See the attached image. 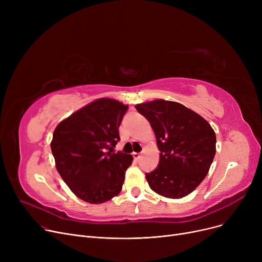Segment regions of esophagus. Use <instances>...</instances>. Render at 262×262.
<instances>
[{
	"label": "esophagus",
	"mask_w": 262,
	"mask_h": 262,
	"mask_svg": "<svg viewBox=\"0 0 262 262\" xmlns=\"http://www.w3.org/2000/svg\"><path fill=\"white\" fill-rule=\"evenodd\" d=\"M133 156H134V158H135L136 160H138V159L141 157V154H140V153H136V152H134V153H133Z\"/></svg>",
	"instance_id": "1"
}]
</instances>
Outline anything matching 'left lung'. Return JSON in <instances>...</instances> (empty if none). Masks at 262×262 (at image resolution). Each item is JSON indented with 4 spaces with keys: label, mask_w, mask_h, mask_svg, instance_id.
Segmentation results:
<instances>
[{
    "label": "left lung",
    "mask_w": 262,
    "mask_h": 262,
    "mask_svg": "<svg viewBox=\"0 0 262 262\" xmlns=\"http://www.w3.org/2000/svg\"><path fill=\"white\" fill-rule=\"evenodd\" d=\"M136 109L150 123L160 150L158 167L145 174L149 188L168 199L187 196L209 172L215 155L213 128L177 102L154 100Z\"/></svg>",
    "instance_id": "8db88e82"
}]
</instances>
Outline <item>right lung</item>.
<instances>
[{
  "instance_id": "obj_1",
  "label": "right lung",
  "mask_w": 262,
  "mask_h": 262,
  "mask_svg": "<svg viewBox=\"0 0 262 262\" xmlns=\"http://www.w3.org/2000/svg\"><path fill=\"white\" fill-rule=\"evenodd\" d=\"M128 105L108 98L95 100L55 128L51 149L63 182L80 200L102 204L117 196L133 156L112 153Z\"/></svg>"
}]
</instances>
